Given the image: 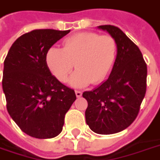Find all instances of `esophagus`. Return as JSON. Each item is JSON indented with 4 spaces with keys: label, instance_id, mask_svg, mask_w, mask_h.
<instances>
[{
    "label": "esophagus",
    "instance_id": "esophagus-1",
    "mask_svg": "<svg viewBox=\"0 0 160 160\" xmlns=\"http://www.w3.org/2000/svg\"><path fill=\"white\" fill-rule=\"evenodd\" d=\"M75 94H76L77 98H80V97H81V95H82V92L76 90V91H75Z\"/></svg>",
    "mask_w": 160,
    "mask_h": 160
}]
</instances>
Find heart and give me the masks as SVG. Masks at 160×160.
Instances as JSON below:
<instances>
[{
  "label": "heart",
  "instance_id": "heart-1",
  "mask_svg": "<svg viewBox=\"0 0 160 160\" xmlns=\"http://www.w3.org/2000/svg\"><path fill=\"white\" fill-rule=\"evenodd\" d=\"M116 42L109 35L84 32L63 41V48L52 47L46 54V62L54 77L66 82L73 66L77 70L69 83L73 88L99 84L111 72L116 58Z\"/></svg>",
  "mask_w": 160,
  "mask_h": 160
}]
</instances>
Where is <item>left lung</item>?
Here are the masks:
<instances>
[{
  "mask_svg": "<svg viewBox=\"0 0 160 160\" xmlns=\"http://www.w3.org/2000/svg\"><path fill=\"white\" fill-rule=\"evenodd\" d=\"M114 39L117 55L107 80L92 91L84 92L88 100L86 121L98 134H112L130 126L138 116L146 91L147 67L137 46L119 28L98 27Z\"/></svg>",
  "mask_w": 160,
  "mask_h": 160,
  "instance_id": "8db88e82",
  "label": "left lung"
}]
</instances>
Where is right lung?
Instances as JSON below:
<instances>
[{"instance_id": "1", "label": "right lung", "mask_w": 160, "mask_h": 160, "mask_svg": "<svg viewBox=\"0 0 160 160\" xmlns=\"http://www.w3.org/2000/svg\"><path fill=\"white\" fill-rule=\"evenodd\" d=\"M70 30L35 29L11 46L4 61L2 89L10 117L22 132L36 138L56 137L76 99L74 91L52 75L47 52Z\"/></svg>"}]
</instances>
